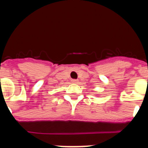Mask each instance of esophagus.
<instances>
[{
  "label": "esophagus",
  "mask_w": 148,
  "mask_h": 148,
  "mask_svg": "<svg viewBox=\"0 0 148 148\" xmlns=\"http://www.w3.org/2000/svg\"><path fill=\"white\" fill-rule=\"evenodd\" d=\"M72 82H73V83H75V84H78V80H75V79H73V80H72Z\"/></svg>",
  "instance_id": "1"
}]
</instances>
